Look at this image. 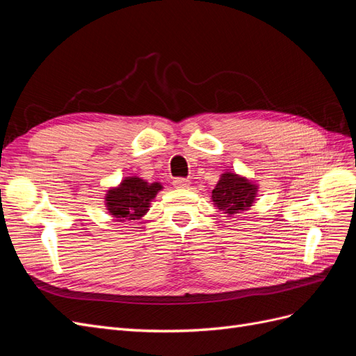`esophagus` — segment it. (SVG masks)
I'll return each mask as SVG.
<instances>
[{"label":"esophagus","instance_id":"1","mask_svg":"<svg viewBox=\"0 0 356 356\" xmlns=\"http://www.w3.org/2000/svg\"><path fill=\"white\" fill-rule=\"evenodd\" d=\"M174 186L178 188H186L190 186V181L187 178H175Z\"/></svg>","mask_w":356,"mask_h":356}]
</instances>
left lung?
Instances as JSON below:
<instances>
[{"mask_svg": "<svg viewBox=\"0 0 356 356\" xmlns=\"http://www.w3.org/2000/svg\"><path fill=\"white\" fill-rule=\"evenodd\" d=\"M257 196V186L250 179L232 172H224L218 184L212 190V202L227 217H233L252 207Z\"/></svg>", "mask_w": 356, "mask_h": 356, "instance_id": "8db88e82", "label": "left lung"}]
</instances>
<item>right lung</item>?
<instances>
[{"instance_id":"obj_1","label":"right lung","mask_w":356,"mask_h":356,"mask_svg":"<svg viewBox=\"0 0 356 356\" xmlns=\"http://www.w3.org/2000/svg\"><path fill=\"white\" fill-rule=\"evenodd\" d=\"M160 182H147L141 178L129 177L120 182V186L108 190L105 196L106 209L117 221H135L147 213L159 190Z\"/></svg>"}]
</instances>
